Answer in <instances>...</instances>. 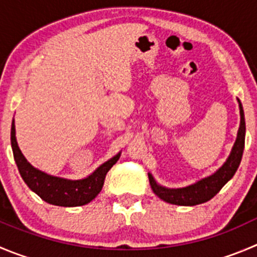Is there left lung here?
Instances as JSON below:
<instances>
[{
  "label": "left lung",
  "mask_w": 257,
  "mask_h": 257,
  "mask_svg": "<svg viewBox=\"0 0 257 257\" xmlns=\"http://www.w3.org/2000/svg\"><path fill=\"white\" fill-rule=\"evenodd\" d=\"M237 102H238V108H240V127L237 131L236 141H234L231 153L223 165L217 169L213 174L182 188H167L160 185L149 173V182H150L151 189L160 199L167 203L177 204V206H197V204L206 203L222 189V187L228 180L232 179L236 170L238 169L241 159H242L246 134L242 104H241L240 99H237Z\"/></svg>",
  "instance_id": "obj_1"
}]
</instances>
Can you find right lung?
Wrapping results in <instances>:
<instances>
[{
	"mask_svg": "<svg viewBox=\"0 0 257 257\" xmlns=\"http://www.w3.org/2000/svg\"><path fill=\"white\" fill-rule=\"evenodd\" d=\"M11 146L16 165L26 185L46 203L59 207H79L93 200L102 190L106 174L121 156V153L116 154L83 179H67L41 172L26 160L17 145L15 119L11 124Z\"/></svg>",
	"mask_w": 257,
	"mask_h": 257,
	"instance_id": "right-lung-1",
	"label": "right lung"
}]
</instances>
